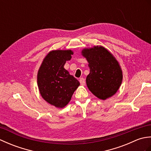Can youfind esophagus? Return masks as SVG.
I'll return each mask as SVG.
<instances>
[{"mask_svg":"<svg viewBox=\"0 0 151 151\" xmlns=\"http://www.w3.org/2000/svg\"><path fill=\"white\" fill-rule=\"evenodd\" d=\"M79 81H80V83H81V84L82 86H84V85L86 84V81H85L84 78H80Z\"/></svg>","mask_w":151,"mask_h":151,"instance_id":"1","label":"esophagus"}]
</instances>
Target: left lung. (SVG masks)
<instances>
[{"label":"left lung","mask_w":151,"mask_h":151,"mask_svg":"<svg viewBox=\"0 0 151 151\" xmlns=\"http://www.w3.org/2000/svg\"><path fill=\"white\" fill-rule=\"evenodd\" d=\"M88 62L90 73L86 84L93 94L102 100L113 96L123 81V73L115 58L102 46H95L82 50Z\"/></svg>","instance_id":"1"}]
</instances>
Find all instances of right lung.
I'll use <instances>...</instances> for the list:
<instances>
[{
  "label": "right lung",
  "instance_id": "right-lung-1",
  "mask_svg": "<svg viewBox=\"0 0 151 151\" xmlns=\"http://www.w3.org/2000/svg\"><path fill=\"white\" fill-rule=\"evenodd\" d=\"M73 54L70 50L50 51L38 70L37 86L41 97L56 108L65 107L80 86L78 80L63 67Z\"/></svg>",
  "mask_w": 151,
  "mask_h": 151
}]
</instances>
